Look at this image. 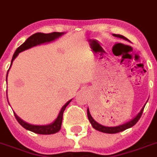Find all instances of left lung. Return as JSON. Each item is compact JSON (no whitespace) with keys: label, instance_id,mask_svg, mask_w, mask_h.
Returning a JSON list of instances; mask_svg holds the SVG:
<instances>
[{"label":"left lung","instance_id":"8db88e82","mask_svg":"<svg viewBox=\"0 0 157 157\" xmlns=\"http://www.w3.org/2000/svg\"><path fill=\"white\" fill-rule=\"evenodd\" d=\"M114 36L116 37H119V38H122V39H124V40H127L126 37H124V36L122 35H117V34H113ZM145 107V106H144ZM144 107H143L139 112V114L137 115L136 117H134V119L131 120L130 121L127 122L126 124H122V125H119V126H116V127H107V126H103L102 124H98V122H96L93 119V117H91L90 113V111H89V108L87 109V116H88L89 121L92 124V126L95 129L98 130V131L103 132V133H107V134H116V133H119V132L124 131L125 129H129L130 127L134 126V124H136L137 122L139 121V120L140 119V117H141L142 114H143V112H144Z\"/></svg>","mask_w":157,"mask_h":157}]
</instances>
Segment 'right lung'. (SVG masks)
<instances>
[{
  "label": "right lung",
  "instance_id": "1",
  "mask_svg": "<svg viewBox=\"0 0 157 157\" xmlns=\"http://www.w3.org/2000/svg\"><path fill=\"white\" fill-rule=\"evenodd\" d=\"M63 33H56V32H54V33H47V34L41 33H35V34H33V36H31L30 37H28V39L26 40L25 42L23 43V44H22V45L16 50V51L14 52V54H13V55L12 60H11V64L13 63V59L18 56V54L20 52H22V51H23V50H28L29 48L33 47V46H35V45H40V44H42V43L52 41V40H55V39H57L58 37H59V36L63 35ZM6 81H7V75H6ZM6 93H7V92H6ZM71 101V100H69L66 104L64 105L63 107H62L61 111L59 112V116L57 117V119L53 122L52 124H48V125H34V124H28L27 122L23 121L22 119H20L15 113H13V114H14V117H15L16 120L18 121V123H19L24 129L39 134H55L57 132H59V130H60V129H61L64 110H65L66 107L69 104V103H70Z\"/></svg>",
  "mask_w": 157,
  "mask_h": 157
}]
</instances>
